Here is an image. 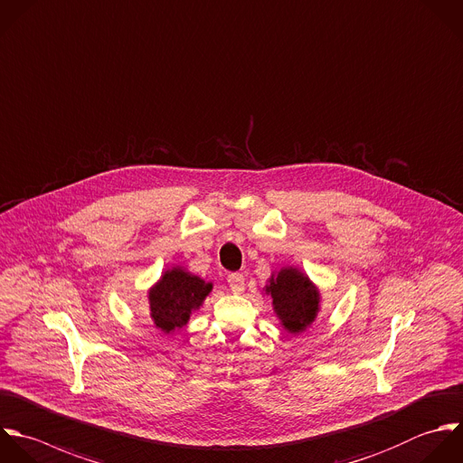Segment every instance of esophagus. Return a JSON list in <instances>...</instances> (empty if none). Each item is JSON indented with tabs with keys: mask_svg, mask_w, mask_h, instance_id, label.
I'll return each mask as SVG.
<instances>
[{
	"mask_svg": "<svg viewBox=\"0 0 463 463\" xmlns=\"http://www.w3.org/2000/svg\"><path fill=\"white\" fill-rule=\"evenodd\" d=\"M227 283H229V287H231V292H232V294H241V292L245 290V278H243L241 274H238V272L229 274Z\"/></svg>",
	"mask_w": 463,
	"mask_h": 463,
	"instance_id": "esophagus-1",
	"label": "esophagus"
}]
</instances>
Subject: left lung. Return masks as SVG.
<instances>
[{
    "mask_svg": "<svg viewBox=\"0 0 463 463\" xmlns=\"http://www.w3.org/2000/svg\"><path fill=\"white\" fill-rule=\"evenodd\" d=\"M263 290L272 299V308L281 326L292 335L312 326L321 310L319 288L296 267H283L274 272Z\"/></svg>",
    "mask_w": 463,
    "mask_h": 463,
    "instance_id": "1",
    "label": "left lung"
}]
</instances>
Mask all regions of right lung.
<instances>
[{
  "label": "right lung",
  "mask_w": 463,
  "mask_h": 463,
  "mask_svg": "<svg viewBox=\"0 0 463 463\" xmlns=\"http://www.w3.org/2000/svg\"><path fill=\"white\" fill-rule=\"evenodd\" d=\"M213 283L191 274L182 267L167 269L162 278L149 288V317L164 334H171L187 325L205 298L211 294Z\"/></svg>",
  "instance_id": "1"
}]
</instances>
